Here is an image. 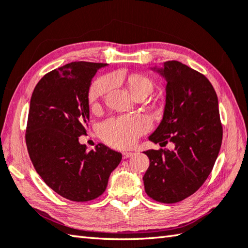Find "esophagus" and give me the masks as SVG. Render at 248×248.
I'll return each instance as SVG.
<instances>
[{"mask_svg": "<svg viewBox=\"0 0 248 248\" xmlns=\"http://www.w3.org/2000/svg\"><path fill=\"white\" fill-rule=\"evenodd\" d=\"M132 156H133V153H131V152H124V153H123V158L124 159H128V158L132 157Z\"/></svg>", "mask_w": 248, "mask_h": 248, "instance_id": "34e87169", "label": "esophagus"}]
</instances>
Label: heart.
Wrapping results in <instances>:
<instances>
[{
	"mask_svg": "<svg viewBox=\"0 0 248 248\" xmlns=\"http://www.w3.org/2000/svg\"><path fill=\"white\" fill-rule=\"evenodd\" d=\"M127 84L131 94L148 95L153 91V82L148 77L140 74H132L128 77ZM110 79L102 77L91 85L88 98L91 105L95 108L98 101L110 88ZM150 127L147 117L143 115L123 116L111 118L101 124L100 134L106 143L117 148H128L133 146L140 135L144 134Z\"/></svg>",
	"mask_w": 248,
	"mask_h": 248,
	"instance_id": "1",
	"label": "heart"
}]
</instances>
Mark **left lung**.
I'll return each mask as SVG.
<instances>
[{"label":"left lung","instance_id":"obj_1","mask_svg":"<svg viewBox=\"0 0 248 248\" xmlns=\"http://www.w3.org/2000/svg\"><path fill=\"white\" fill-rule=\"evenodd\" d=\"M167 80L161 123L149 140L174 144L173 150L149 149L145 191L155 201L176 203L191 196L210 175L219 154L222 125L215 89L206 77L178 61L154 67Z\"/></svg>","mask_w":248,"mask_h":248}]
</instances>
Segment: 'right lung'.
<instances>
[{"mask_svg": "<svg viewBox=\"0 0 248 248\" xmlns=\"http://www.w3.org/2000/svg\"><path fill=\"white\" fill-rule=\"evenodd\" d=\"M105 63L71 62L37 82L30 101L26 143L38 175L61 197L87 202L105 191L121 154L78 142L89 121L91 80Z\"/></svg>", "mask_w": 248, "mask_h": 248, "instance_id": "1", "label": "right lung"}]
</instances>
